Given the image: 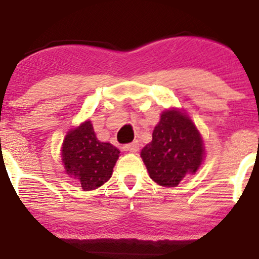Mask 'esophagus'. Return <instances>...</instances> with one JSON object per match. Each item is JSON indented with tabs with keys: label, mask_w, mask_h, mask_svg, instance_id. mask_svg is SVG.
<instances>
[{
	"label": "esophagus",
	"mask_w": 259,
	"mask_h": 259,
	"mask_svg": "<svg viewBox=\"0 0 259 259\" xmlns=\"http://www.w3.org/2000/svg\"><path fill=\"white\" fill-rule=\"evenodd\" d=\"M124 149L133 151V153H136V151L140 149V143L137 142V141H134V142H132V143L125 144V146H124Z\"/></svg>",
	"instance_id": "esophagus-1"
}]
</instances>
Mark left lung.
<instances>
[{
	"instance_id": "8db88e82",
	"label": "left lung",
	"mask_w": 259,
	"mask_h": 259,
	"mask_svg": "<svg viewBox=\"0 0 259 259\" xmlns=\"http://www.w3.org/2000/svg\"><path fill=\"white\" fill-rule=\"evenodd\" d=\"M204 144L188 116L167 110L141 151L149 177L160 186L177 187L186 174L195 173L202 162Z\"/></svg>"
}]
</instances>
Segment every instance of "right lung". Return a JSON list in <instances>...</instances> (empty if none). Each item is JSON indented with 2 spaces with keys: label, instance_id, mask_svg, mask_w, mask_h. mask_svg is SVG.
<instances>
[{
  "label": "right lung",
  "instance_id": "1",
  "mask_svg": "<svg viewBox=\"0 0 259 259\" xmlns=\"http://www.w3.org/2000/svg\"><path fill=\"white\" fill-rule=\"evenodd\" d=\"M118 155L112 144L99 142L90 120L68 132L61 151L66 173L73 175L85 191L101 187L111 178Z\"/></svg>",
  "mask_w": 259,
  "mask_h": 259
}]
</instances>
